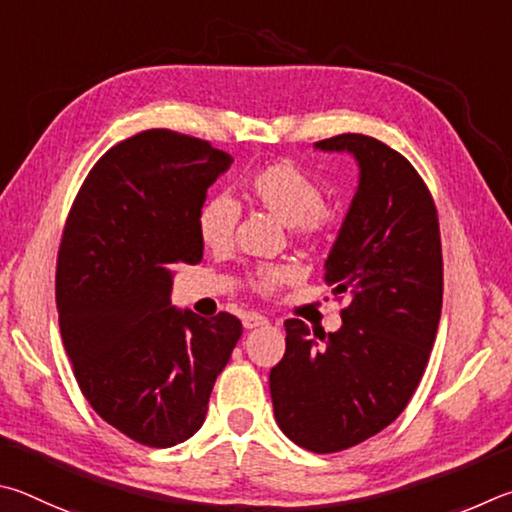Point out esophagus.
Wrapping results in <instances>:
<instances>
[{"mask_svg":"<svg viewBox=\"0 0 512 512\" xmlns=\"http://www.w3.org/2000/svg\"><path fill=\"white\" fill-rule=\"evenodd\" d=\"M270 321H267V317L258 315V312H247V315H242V326H245L247 330L251 328H258V326H267Z\"/></svg>","mask_w":512,"mask_h":512,"instance_id":"obj_1","label":"esophagus"}]
</instances>
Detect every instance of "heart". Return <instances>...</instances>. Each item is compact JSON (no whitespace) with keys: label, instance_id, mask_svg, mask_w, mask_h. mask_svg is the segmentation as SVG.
Returning a JSON list of instances; mask_svg holds the SVG:
<instances>
[{"label":"heart","instance_id":"heart-1","mask_svg":"<svg viewBox=\"0 0 512 512\" xmlns=\"http://www.w3.org/2000/svg\"><path fill=\"white\" fill-rule=\"evenodd\" d=\"M242 195L288 224L303 242H328L342 227V211L337 204L321 200V186L306 170L290 161H274L251 173L240 186ZM238 209L229 197H211L197 213V233L204 247L224 251L233 240ZM294 279L288 265H258L249 274L251 290L261 297H274Z\"/></svg>","mask_w":512,"mask_h":512}]
</instances>
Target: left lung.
<instances>
[{
	"label": "left lung",
	"mask_w": 512,
	"mask_h": 512,
	"mask_svg": "<svg viewBox=\"0 0 512 512\" xmlns=\"http://www.w3.org/2000/svg\"><path fill=\"white\" fill-rule=\"evenodd\" d=\"M315 146L351 152L360 164V186L326 261L333 294L351 303L324 344L301 319L285 321L270 393L290 441L333 454L389 427L414 396L441 319L443 251L434 197L407 157L366 134Z\"/></svg>",
	"instance_id": "obj_1"
}]
</instances>
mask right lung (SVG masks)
Listing matches in <instances>:
<instances>
[{"mask_svg":"<svg viewBox=\"0 0 512 512\" xmlns=\"http://www.w3.org/2000/svg\"><path fill=\"white\" fill-rule=\"evenodd\" d=\"M227 152L173 130L116 143L89 170L56 265L60 335L80 391L107 425L148 447L202 427L242 324L170 306L173 267L202 261L197 213Z\"/></svg>","mask_w":512,"mask_h":512,"instance_id":"obj_1","label":"right lung"}]
</instances>
